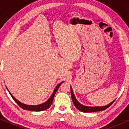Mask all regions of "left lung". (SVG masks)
<instances>
[{"label": "left lung", "mask_w": 129, "mask_h": 129, "mask_svg": "<svg viewBox=\"0 0 129 129\" xmlns=\"http://www.w3.org/2000/svg\"><path fill=\"white\" fill-rule=\"evenodd\" d=\"M70 90H71L72 100L74 105L75 107H76L79 110H80V111L83 112H93L105 110V109H107L108 107H110V106L114 103V100L113 101H112L111 103H110L109 104L107 105L102 106V107H88V106L83 105L81 104V103L77 101L76 98L75 97L74 92H73L72 88L71 86H70Z\"/></svg>", "instance_id": "1"}]
</instances>
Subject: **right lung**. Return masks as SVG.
Listing matches in <instances>:
<instances>
[{
  "label": "right lung",
  "mask_w": 129,
  "mask_h": 129,
  "mask_svg": "<svg viewBox=\"0 0 129 129\" xmlns=\"http://www.w3.org/2000/svg\"><path fill=\"white\" fill-rule=\"evenodd\" d=\"M62 83H63V81L61 82V83H59V85H58L57 86L55 87V88L54 90H53L52 94L51 95V96L50 97V98H49L47 101H45L44 103H41V104H39V105H26V104H24V103H22L21 102H20L19 101H18L17 99L15 98L12 95V94L10 93V91H9L8 90L9 93L10 94L11 96L12 97V98L13 99V100H14L16 103L19 105V107H21V108H22V109H24V110H32V111H37V112L43 111V110H46V109H48L49 107H50L51 105H52V102H53V98H54L55 94L56 92L57 91L59 86H60V85H61ZM7 89H8V88H7Z\"/></svg>",
  "instance_id": "right-lung-1"
}]
</instances>
